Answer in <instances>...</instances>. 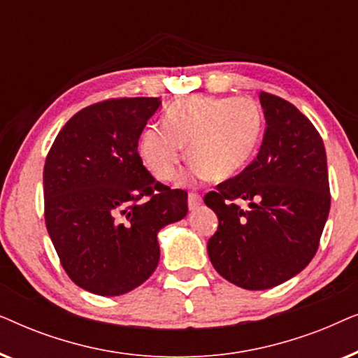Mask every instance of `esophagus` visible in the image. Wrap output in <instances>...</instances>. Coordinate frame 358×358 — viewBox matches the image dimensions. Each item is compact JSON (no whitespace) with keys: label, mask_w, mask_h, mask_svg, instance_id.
Returning <instances> with one entry per match:
<instances>
[{"label":"esophagus","mask_w":358,"mask_h":358,"mask_svg":"<svg viewBox=\"0 0 358 358\" xmlns=\"http://www.w3.org/2000/svg\"><path fill=\"white\" fill-rule=\"evenodd\" d=\"M187 202H189V210L190 212H194V210H197L199 205L202 203V197H200L199 194H189Z\"/></svg>","instance_id":"obj_1"}]
</instances>
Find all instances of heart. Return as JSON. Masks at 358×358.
Listing matches in <instances>:
<instances>
[{
	"instance_id": "b5f03b06",
	"label": "heart",
	"mask_w": 358,
	"mask_h": 358,
	"mask_svg": "<svg viewBox=\"0 0 358 358\" xmlns=\"http://www.w3.org/2000/svg\"><path fill=\"white\" fill-rule=\"evenodd\" d=\"M261 131V109L248 97L190 96L166 109L164 125H146L138 153L156 179L169 182L178 178L187 145V179L223 182L246 168Z\"/></svg>"
}]
</instances>
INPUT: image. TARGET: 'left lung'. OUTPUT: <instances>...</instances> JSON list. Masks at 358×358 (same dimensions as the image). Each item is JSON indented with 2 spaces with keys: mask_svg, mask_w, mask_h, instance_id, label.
I'll return each instance as SVG.
<instances>
[{
  "mask_svg": "<svg viewBox=\"0 0 358 358\" xmlns=\"http://www.w3.org/2000/svg\"><path fill=\"white\" fill-rule=\"evenodd\" d=\"M259 99L267 127L256 159L203 199L218 217L210 261L246 290H267L300 273L315 257L331 207L326 150L315 125L282 97L261 92Z\"/></svg>",
  "mask_w": 358,
  "mask_h": 358,
  "instance_id": "1",
  "label": "left lung"
}]
</instances>
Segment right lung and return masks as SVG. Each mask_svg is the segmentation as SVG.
I'll return each instance as SVG.
<instances>
[{
    "label": "right lung",
    "mask_w": 358,
    "mask_h": 358,
    "mask_svg": "<svg viewBox=\"0 0 358 358\" xmlns=\"http://www.w3.org/2000/svg\"><path fill=\"white\" fill-rule=\"evenodd\" d=\"M161 101L122 97L78 112L43 166L47 231L68 277L101 296H119L159 262V229L187 215V192L158 182L138 140Z\"/></svg>",
    "instance_id": "1"
}]
</instances>
